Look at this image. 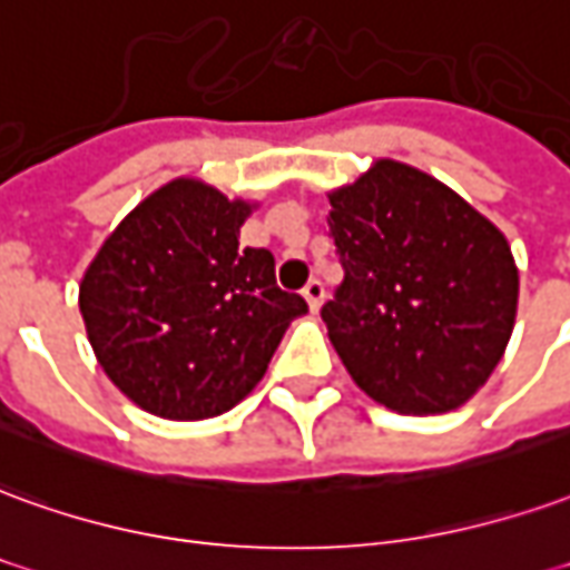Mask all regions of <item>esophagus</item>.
I'll return each instance as SVG.
<instances>
[{
  "mask_svg": "<svg viewBox=\"0 0 570 570\" xmlns=\"http://www.w3.org/2000/svg\"><path fill=\"white\" fill-rule=\"evenodd\" d=\"M302 296H305V302H308V308H312V312H317V308L324 305V296H326L324 284H321L317 277H312V281L305 284V289H302Z\"/></svg>",
  "mask_w": 570,
  "mask_h": 570,
  "instance_id": "34e87169",
  "label": "esophagus"
}]
</instances>
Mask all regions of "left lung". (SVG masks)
I'll return each mask as SVG.
<instances>
[{
    "label": "left lung",
    "mask_w": 570,
    "mask_h": 570,
    "mask_svg": "<svg viewBox=\"0 0 570 570\" xmlns=\"http://www.w3.org/2000/svg\"><path fill=\"white\" fill-rule=\"evenodd\" d=\"M342 284L321 308L352 380L395 413H448L507 352L519 268L507 237L432 175L376 160L330 194Z\"/></svg>",
    "instance_id": "8db88e82"
}]
</instances>
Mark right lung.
<instances>
[{
    "label": "right lung",
    "instance_id": "obj_1",
    "mask_svg": "<svg viewBox=\"0 0 570 570\" xmlns=\"http://www.w3.org/2000/svg\"><path fill=\"white\" fill-rule=\"evenodd\" d=\"M253 203L175 178L122 218L79 284V312L110 382L163 420L244 401L305 298L274 281L268 249H240Z\"/></svg>",
    "mask_w": 570,
    "mask_h": 570
}]
</instances>
